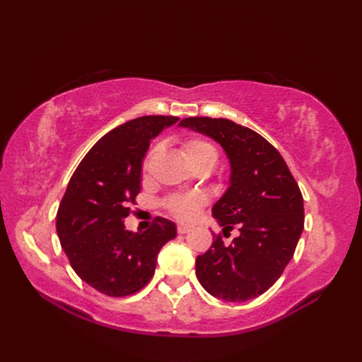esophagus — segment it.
<instances>
[{
	"instance_id": "1",
	"label": "esophagus",
	"mask_w": 362,
	"mask_h": 362,
	"mask_svg": "<svg viewBox=\"0 0 362 362\" xmlns=\"http://www.w3.org/2000/svg\"><path fill=\"white\" fill-rule=\"evenodd\" d=\"M188 232H191V228L187 227V226H179V227H177V233H179V235H185Z\"/></svg>"
}]
</instances>
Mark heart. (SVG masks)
I'll return each instance as SVG.
<instances>
[{
  "label": "heart",
  "instance_id": "b5f03b06",
  "mask_svg": "<svg viewBox=\"0 0 362 362\" xmlns=\"http://www.w3.org/2000/svg\"><path fill=\"white\" fill-rule=\"evenodd\" d=\"M158 152H160L158 146H153V148L148 152V156L144 157V161H143L144 173L149 171L152 161L156 160ZM182 152L193 166L199 163H205V161H210V163L214 165V161L218 158V149L214 148V144L206 140H202V138H189V140L183 141ZM205 204H206V197L202 193L173 194L168 199H165L163 202L166 211L180 222L193 221L197 216L199 210H201Z\"/></svg>",
  "mask_w": 362,
  "mask_h": 362
}]
</instances>
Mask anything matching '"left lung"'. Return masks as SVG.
<instances>
[{
    "mask_svg": "<svg viewBox=\"0 0 362 362\" xmlns=\"http://www.w3.org/2000/svg\"><path fill=\"white\" fill-rule=\"evenodd\" d=\"M180 126L216 140L232 163V185L213 206V216L240 235L224 244L214 233L211 247L196 259L205 291L228 302L255 298L280 279L302 235L303 197L286 161L255 130L224 118L191 117Z\"/></svg>",
    "mask_w": 362,
    "mask_h": 362,
    "instance_id": "obj_1",
    "label": "left lung"
}]
</instances>
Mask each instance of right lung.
I'll use <instances>...</instances> for the list:
<instances>
[{
	"label": "right lung",
	"mask_w": 362,
	"mask_h": 362,
	"mask_svg": "<svg viewBox=\"0 0 362 362\" xmlns=\"http://www.w3.org/2000/svg\"><path fill=\"white\" fill-rule=\"evenodd\" d=\"M177 117L149 115L115 127L76 168L59 205L56 228L74 272L109 297L143 289L156 272L157 255L175 238L171 221L156 218L143 233L124 228L140 193L141 161L149 140Z\"/></svg>",
	"instance_id": "1"
}]
</instances>
